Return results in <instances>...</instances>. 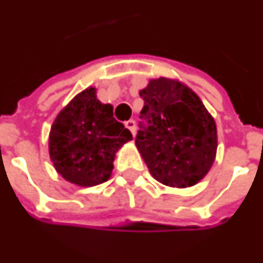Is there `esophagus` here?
I'll return each instance as SVG.
<instances>
[{
  "mask_svg": "<svg viewBox=\"0 0 263 263\" xmlns=\"http://www.w3.org/2000/svg\"><path fill=\"white\" fill-rule=\"evenodd\" d=\"M125 126L128 128V129H129V131H131L132 135H135V128H137V126H135V121H134V119H129V121H126Z\"/></svg>",
  "mask_w": 263,
  "mask_h": 263,
  "instance_id": "34e87169",
  "label": "esophagus"
}]
</instances>
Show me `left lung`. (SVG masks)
I'll use <instances>...</instances> for the list:
<instances>
[{
  "label": "left lung",
  "instance_id": "obj_1",
  "mask_svg": "<svg viewBox=\"0 0 263 263\" xmlns=\"http://www.w3.org/2000/svg\"><path fill=\"white\" fill-rule=\"evenodd\" d=\"M144 100L135 145L151 175L172 188L194 186L212 168L218 148L214 117L183 82L155 78L139 91Z\"/></svg>",
  "mask_w": 263,
  "mask_h": 263
}]
</instances>
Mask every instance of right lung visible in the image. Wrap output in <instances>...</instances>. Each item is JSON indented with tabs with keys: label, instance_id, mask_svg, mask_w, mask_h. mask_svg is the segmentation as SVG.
I'll use <instances>...</instances> for the list:
<instances>
[{
	"label": "right lung",
	"instance_id": "1",
	"mask_svg": "<svg viewBox=\"0 0 263 263\" xmlns=\"http://www.w3.org/2000/svg\"><path fill=\"white\" fill-rule=\"evenodd\" d=\"M131 139V132L114 118L112 105L102 104L97 88L89 87L57 115L49 131V158L65 181L95 186L111 178L115 154Z\"/></svg>",
	"mask_w": 263,
	"mask_h": 263
}]
</instances>
